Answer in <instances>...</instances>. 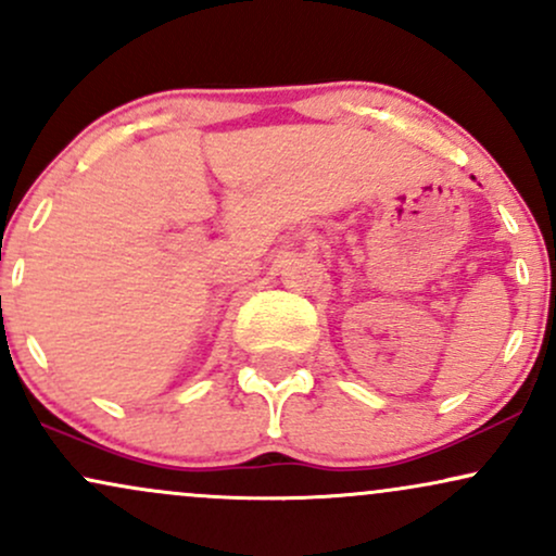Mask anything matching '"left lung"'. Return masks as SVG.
<instances>
[{"mask_svg": "<svg viewBox=\"0 0 556 556\" xmlns=\"http://www.w3.org/2000/svg\"><path fill=\"white\" fill-rule=\"evenodd\" d=\"M471 180H475V175H471Z\"/></svg>", "mask_w": 556, "mask_h": 556, "instance_id": "obj_1", "label": "left lung"}]
</instances>
